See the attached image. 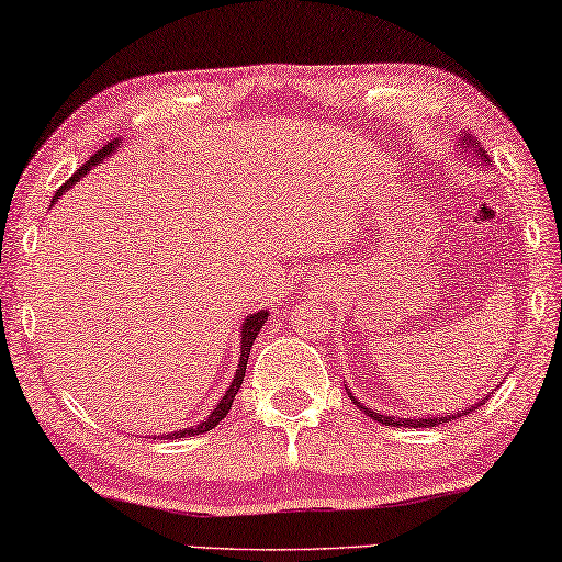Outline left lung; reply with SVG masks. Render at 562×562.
<instances>
[{"mask_svg": "<svg viewBox=\"0 0 562 562\" xmlns=\"http://www.w3.org/2000/svg\"><path fill=\"white\" fill-rule=\"evenodd\" d=\"M458 149H463L468 156L471 154H475V156H481V164H485V167H488V154H485V149L481 146V142L475 139L473 134H465V136H461V139H458ZM348 391V398L353 401V406L358 408V411H363L366 416H371L373 420H379V423H383V426H401V428H430V426H440V423H448V420H456V418H461V416H468V413H471L475 406H483L485 401H488V395H485V398H481V403H475V406H468L465 411H458V413H453V416H430V418H398V416H391V413H375L373 408H368V406H363L361 401L356 398V395L351 393V389H346Z\"/></svg>", "mask_w": 562, "mask_h": 562, "instance_id": "1", "label": "left lung"}]
</instances>
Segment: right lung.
Returning <instances> with one entry per match:
<instances>
[{"mask_svg":"<svg viewBox=\"0 0 562 562\" xmlns=\"http://www.w3.org/2000/svg\"><path fill=\"white\" fill-rule=\"evenodd\" d=\"M119 142L122 139H114V142H109L106 146H101V149L91 156V159L85 164V167H81L77 173H74V177L64 183V187L57 191V194H54V199H52V204L54 201H57L64 191L67 189H71L74 183H77L81 177H85L87 171H91V167H97V164H101L106 159V156H112L116 149H119ZM266 321H269V311H256V314H248L246 318H244V324H241V358H238V368H236V373H234V381H232V385H228L226 389V393H224V398H221L218 403H216V408L209 413V416L201 420V423H196V426H191V428H181V430H173V434H161L159 438H164V440H177V438H187V436H199V434H206V430H211L214 426H218V420H224L226 418V413L232 411V406H234V398H236V393H238V389H241V381H244V375H246V363H248V353H251V346H254V341H256V336H259V330L263 328V324Z\"/></svg>","mask_w":562,"mask_h":562,"instance_id":"obj_1","label":"right lung"}]
</instances>
